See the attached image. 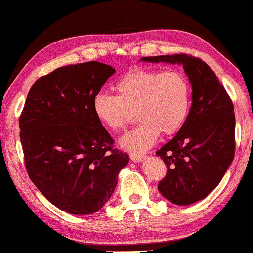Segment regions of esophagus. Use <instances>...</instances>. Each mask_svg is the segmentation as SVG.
Instances as JSON below:
<instances>
[{"mask_svg":"<svg viewBox=\"0 0 253 253\" xmlns=\"http://www.w3.org/2000/svg\"><path fill=\"white\" fill-rule=\"evenodd\" d=\"M130 159L132 162H142L145 159V155L138 153H130Z\"/></svg>","mask_w":253,"mask_h":253,"instance_id":"34e87169","label":"esophagus"}]
</instances>
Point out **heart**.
<instances>
[{
  "label": "heart",
  "instance_id": "b5f03b06",
  "mask_svg": "<svg viewBox=\"0 0 253 253\" xmlns=\"http://www.w3.org/2000/svg\"><path fill=\"white\" fill-rule=\"evenodd\" d=\"M114 88L117 96L98 92L92 106L97 120L115 132L131 122L135 111L141 122L121 141L127 150L148 149L160 132L175 135L191 111V83L177 68H132L117 80Z\"/></svg>",
  "mask_w": 253,
  "mask_h": 253
}]
</instances>
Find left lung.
Masks as SVG:
<instances>
[{"label": "left lung", "instance_id": "left-lung-1", "mask_svg": "<svg viewBox=\"0 0 253 253\" xmlns=\"http://www.w3.org/2000/svg\"><path fill=\"white\" fill-rule=\"evenodd\" d=\"M143 61L181 64L192 84V106L173 139L156 151L167 174L159 191L186 206L206 198L230 167L236 151L233 103L206 62L188 54L144 56Z\"/></svg>", "mask_w": 253, "mask_h": 253}]
</instances>
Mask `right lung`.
Returning <instances> with one entry per match:
<instances>
[{
	"label": "right lung",
	"mask_w": 253,
	"mask_h": 253,
	"mask_svg": "<svg viewBox=\"0 0 253 253\" xmlns=\"http://www.w3.org/2000/svg\"><path fill=\"white\" fill-rule=\"evenodd\" d=\"M115 68L67 65L33 84L21 112L20 141L29 179L50 204L92 214L111 198L129 155L97 120L93 98Z\"/></svg>",
	"instance_id": "right-lung-1"
}]
</instances>
